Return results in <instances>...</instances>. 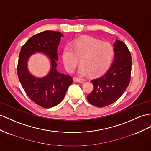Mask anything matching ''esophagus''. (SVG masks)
Wrapping results in <instances>:
<instances>
[{"label":"esophagus","instance_id":"1","mask_svg":"<svg viewBox=\"0 0 151 151\" xmlns=\"http://www.w3.org/2000/svg\"><path fill=\"white\" fill-rule=\"evenodd\" d=\"M73 81H74L75 82H79L80 83H83V80L82 79L76 78V77H74V78H73Z\"/></svg>","mask_w":151,"mask_h":151}]
</instances>
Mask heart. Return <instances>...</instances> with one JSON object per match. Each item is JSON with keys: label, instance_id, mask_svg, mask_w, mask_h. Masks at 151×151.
Returning <instances> with one entry per match:
<instances>
[{"label": "heart", "instance_id": "heart-1", "mask_svg": "<svg viewBox=\"0 0 151 151\" xmlns=\"http://www.w3.org/2000/svg\"><path fill=\"white\" fill-rule=\"evenodd\" d=\"M114 49L111 43L90 36H82L67 45L62 53V59L66 70L73 72L78 64L77 57H81V65L78 72L81 76L91 73L94 76L104 73L111 65Z\"/></svg>", "mask_w": 151, "mask_h": 151}]
</instances>
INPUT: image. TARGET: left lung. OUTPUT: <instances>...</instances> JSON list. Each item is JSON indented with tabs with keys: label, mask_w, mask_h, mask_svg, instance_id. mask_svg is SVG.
Here are the masks:
<instances>
[{
	"label": "left lung",
	"mask_w": 151,
	"mask_h": 151,
	"mask_svg": "<svg viewBox=\"0 0 151 151\" xmlns=\"http://www.w3.org/2000/svg\"><path fill=\"white\" fill-rule=\"evenodd\" d=\"M114 60L103 75L91 81L93 90L87 96L88 102L97 107L111 104L122 96L131 79V56L126 45L115 40L113 43Z\"/></svg>",
	"instance_id": "1"
}]
</instances>
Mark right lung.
I'll use <instances>...</instances> for the list:
<instances>
[{"mask_svg":"<svg viewBox=\"0 0 151 151\" xmlns=\"http://www.w3.org/2000/svg\"><path fill=\"white\" fill-rule=\"evenodd\" d=\"M63 35L53 31H45L32 36L22 47L18 57L17 73L25 93L36 104L50 108L63 101L69 86L72 83L70 76L57 70V50ZM45 54L51 64L50 70L42 78L33 75L28 68V61L33 54Z\"/></svg>","mask_w":151,"mask_h":151,"instance_id":"right-lung-1","label":"right lung"}]
</instances>
